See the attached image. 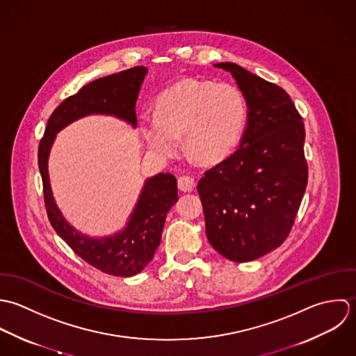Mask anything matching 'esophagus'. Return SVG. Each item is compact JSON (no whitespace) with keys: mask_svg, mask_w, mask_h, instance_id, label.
I'll list each match as a JSON object with an SVG mask.
<instances>
[{"mask_svg":"<svg viewBox=\"0 0 356 356\" xmlns=\"http://www.w3.org/2000/svg\"><path fill=\"white\" fill-rule=\"evenodd\" d=\"M177 186H179V188H180L181 191L190 193V191L194 190L195 181H194V179H193L191 176H181V177H179V180H177Z\"/></svg>","mask_w":356,"mask_h":356,"instance_id":"obj_1","label":"esophagus"}]
</instances>
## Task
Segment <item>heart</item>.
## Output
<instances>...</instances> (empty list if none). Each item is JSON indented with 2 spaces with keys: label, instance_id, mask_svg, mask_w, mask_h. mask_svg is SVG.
Listing matches in <instances>:
<instances>
[{
  "label": "heart",
  "instance_id": "obj_1",
  "mask_svg": "<svg viewBox=\"0 0 356 356\" xmlns=\"http://www.w3.org/2000/svg\"><path fill=\"white\" fill-rule=\"evenodd\" d=\"M246 118L248 104L236 86L184 79L158 97L154 115H140L139 129L148 148L159 156L173 155L184 135L188 151L205 162H216L236 147Z\"/></svg>",
  "mask_w": 356,
  "mask_h": 356
}]
</instances>
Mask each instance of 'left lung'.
<instances>
[{"label": "left lung", "mask_w": 356, "mask_h": 356, "mask_svg": "<svg viewBox=\"0 0 356 356\" xmlns=\"http://www.w3.org/2000/svg\"><path fill=\"white\" fill-rule=\"evenodd\" d=\"M231 72L248 104L239 147L198 183L207 235L231 261L256 260L284 243L308 180L305 129L290 96L235 63Z\"/></svg>", "instance_id": "left-lung-1"}]
</instances>
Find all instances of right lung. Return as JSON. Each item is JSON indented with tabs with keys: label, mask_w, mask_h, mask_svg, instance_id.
I'll use <instances>...</instances> for the list:
<instances>
[{
	"label": "right lung",
	"mask_w": 356,
	"mask_h": 356,
	"mask_svg": "<svg viewBox=\"0 0 356 356\" xmlns=\"http://www.w3.org/2000/svg\"><path fill=\"white\" fill-rule=\"evenodd\" d=\"M147 72V67L138 66L82 86L52 113L38 147L45 208L54 229L82 260L115 277H134L152 260L161 242L166 214L177 202L176 177L172 173L148 177L125 228L114 235L92 238L75 229L59 211L49 183L48 158L56 134L86 115H113L136 128L135 107Z\"/></svg>",
	"instance_id": "obj_1"
}]
</instances>
